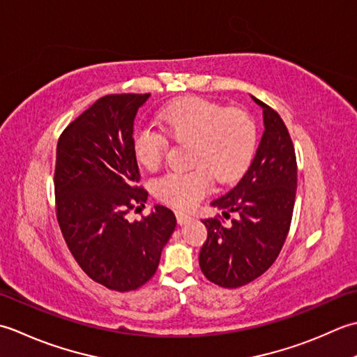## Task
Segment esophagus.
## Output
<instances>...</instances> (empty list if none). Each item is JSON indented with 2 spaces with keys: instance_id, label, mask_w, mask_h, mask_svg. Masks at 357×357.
Listing matches in <instances>:
<instances>
[{
  "instance_id": "esophagus-1",
  "label": "esophagus",
  "mask_w": 357,
  "mask_h": 357,
  "mask_svg": "<svg viewBox=\"0 0 357 357\" xmlns=\"http://www.w3.org/2000/svg\"><path fill=\"white\" fill-rule=\"evenodd\" d=\"M176 215H177V222H178V225H186V223H189V222L192 220V217H191V215H188V214H185V213H177Z\"/></svg>"
}]
</instances>
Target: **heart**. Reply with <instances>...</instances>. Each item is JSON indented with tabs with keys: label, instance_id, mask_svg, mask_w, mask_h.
I'll list each match as a JSON object with an SVG mask.
<instances>
[{
	"label": "heart",
	"instance_id": "obj_1",
	"mask_svg": "<svg viewBox=\"0 0 357 357\" xmlns=\"http://www.w3.org/2000/svg\"><path fill=\"white\" fill-rule=\"evenodd\" d=\"M157 123L163 136L149 128L134 130V155L144 169H155L168 148L166 137L191 143L195 169L168 174L155 183L158 197L178 209L197 205L209 192L213 177L228 183L242 176L256 149L257 130L248 114L203 98L176 101L160 112Z\"/></svg>",
	"mask_w": 357,
	"mask_h": 357
}]
</instances>
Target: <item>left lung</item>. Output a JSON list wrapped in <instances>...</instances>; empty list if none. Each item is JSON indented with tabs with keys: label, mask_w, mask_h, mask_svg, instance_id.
<instances>
[{
	"label": "left lung",
	"mask_w": 357,
	"mask_h": 357,
	"mask_svg": "<svg viewBox=\"0 0 357 357\" xmlns=\"http://www.w3.org/2000/svg\"><path fill=\"white\" fill-rule=\"evenodd\" d=\"M251 98L264 111V134L238 183L211 206L237 219L225 228L205 219L208 238L199 264L205 278L223 288H238L260 278L278 259L288 234L297 189L294 146L280 115L264 101Z\"/></svg>",
	"instance_id": "left-lung-1"
}]
</instances>
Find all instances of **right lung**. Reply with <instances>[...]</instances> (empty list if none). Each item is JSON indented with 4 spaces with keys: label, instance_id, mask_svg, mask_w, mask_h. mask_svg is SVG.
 <instances>
[{
    "label": "right lung",
    "instance_id": "obj_1",
    "mask_svg": "<svg viewBox=\"0 0 357 357\" xmlns=\"http://www.w3.org/2000/svg\"><path fill=\"white\" fill-rule=\"evenodd\" d=\"M151 93L97 100L64 129L56 144V219L79 268L100 285L137 289L158 268L176 215L155 205L148 217L126 214L148 200L132 149L135 115Z\"/></svg>",
    "mask_w": 357,
    "mask_h": 357
}]
</instances>
